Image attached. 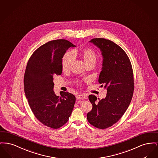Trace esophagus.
<instances>
[{"mask_svg":"<svg viewBox=\"0 0 158 158\" xmlns=\"http://www.w3.org/2000/svg\"><path fill=\"white\" fill-rule=\"evenodd\" d=\"M76 98L77 100H84L87 99V96L83 94H78L76 96Z\"/></svg>","mask_w":158,"mask_h":158,"instance_id":"34e87169","label":"esophagus"}]
</instances>
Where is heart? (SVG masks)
I'll return each mask as SVG.
<instances>
[{
  "mask_svg": "<svg viewBox=\"0 0 158 158\" xmlns=\"http://www.w3.org/2000/svg\"><path fill=\"white\" fill-rule=\"evenodd\" d=\"M81 56L86 65L90 63H95L97 55L95 51L90 48H87L81 52ZM74 56L73 52H68L64 55L62 60V68L63 71H68L71 67L74 61Z\"/></svg>",
  "mask_w": 158,
  "mask_h": 158,
  "instance_id": "b5f03b06",
  "label": "heart"
}]
</instances>
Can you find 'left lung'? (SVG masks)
<instances>
[{
	"label": "left lung",
	"mask_w": 158,
	"mask_h": 158,
	"mask_svg": "<svg viewBox=\"0 0 158 158\" xmlns=\"http://www.w3.org/2000/svg\"><path fill=\"white\" fill-rule=\"evenodd\" d=\"M90 42L102 52L99 83L106 89L107 94L96 103V96H89L93 108L87 118L90 124L105 129L117 123L130 105L134 87L133 68L124 50L114 42L102 38L93 39Z\"/></svg>",
	"instance_id": "8db88e82"
}]
</instances>
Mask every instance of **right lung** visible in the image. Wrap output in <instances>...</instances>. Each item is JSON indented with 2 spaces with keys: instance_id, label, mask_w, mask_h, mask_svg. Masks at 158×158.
Segmentation results:
<instances>
[{
  "instance_id": "obj_1",
  "label": "right lung",
  "mask_w": 158,
  "mask_h": 158,
  "mask_svg": "<svg viewBox=\"0 0 158 158\" xmlns=\"http://www.w3.org/2000/svg\"><path fill=\"white\" fill-rule=\"evenodd\" d=\"M74 45L67 40L48 42L35 50L29 59L24 84L26 98L35 118L43 124L57 129L66 124L75 102V96L61 91L55 94L53 76L62 74V60Z\"/></svg>"
}]
</instances>
